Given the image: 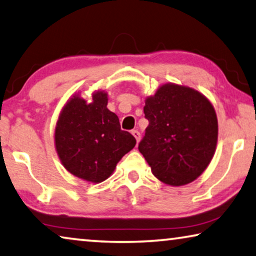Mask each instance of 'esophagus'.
Returning a JSON list of instances; mask_svg holds the SVG:
<instances>
[{
  "label": "esophagus",
  "instance_id": "esophagus-1",
  "mask_svg": "<svg viewBox=\"0 0 256 256\" xmlns=\"http://www.w3.org/2000/svg\"><path fill=\"white\" fill-rule=\"evenodd\" d=\"M132 134H133V136L136 138V142H139L140 139H141V134H140V132L138 131V130H133V131H132Z\"/></svg>",
  "mask_w": 256,
  "mask_h": 256
}]
</instances>
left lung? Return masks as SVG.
<instances>
[{"label": "left lung", "instance_id": "8db88e82", "mask_svg": "<svg viewBox=\"0 0 256 256\" xmlns=\"http://www.w3.org/2000/svg\"><path fill=\"white\" fill-rule=\"evenodd\" d=\"M149 125L139 152L165 184H188L205 171L216 154L218 117L210 101L192 88L166 83L146 98Z\"/></svg>", "mask_w": 256, "mask_h": 256}]
</instances>
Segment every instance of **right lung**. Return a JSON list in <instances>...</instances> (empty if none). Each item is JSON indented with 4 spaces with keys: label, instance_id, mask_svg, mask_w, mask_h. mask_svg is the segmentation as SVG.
I'll return each instance as SVG.
<instances>
[{
    "label": "right lung",
    "instance_id": "obj_1",
    "mask_svg": "<svg viewBox=\"0 0 256 256\" xmlns=\"http://www.w3.org/2000/svg\"><path fill=\"white\" fill-rule=\"evenodd\" d=\"M107 104L104 91L93 92L91 102L75 93L56 124L54 146L64 168L92 184L108 179L122 157L136 144L131 133L122 131L118 117Z\"/></svg>",
    "mask_w": 256,
    "mask_h": 256
}]
</instances>
